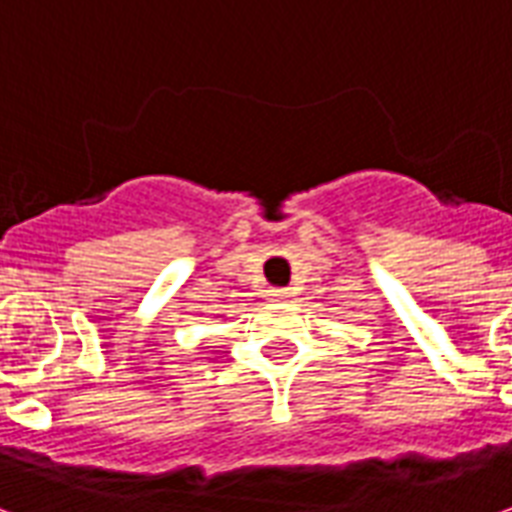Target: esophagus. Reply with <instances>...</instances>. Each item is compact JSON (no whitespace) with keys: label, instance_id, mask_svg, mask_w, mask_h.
Here are the masks:
<instances>
[{"label":"esophagus","instance_id":"1","mask_svg":"<svg viewBox=\"0 0 512 512\" xmlns=\"http://www.w3.org/2000/svg\"><path fill=\"white\" fill-rule=\"evenodd\" d=\"M268 299H271V301H288L290 290L288 288H271V290H268Z\"/></svg>","mask_w":512,"mask_h":512}]
</instances>
